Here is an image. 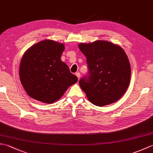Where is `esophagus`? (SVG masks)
<instances>
[{"mask_svg": "<svg viewBox=\"0 0 153 153\" xmlns=\"http://www.w3.org/2000/svg\"><path fill=\"white\" fill-rule=\"evenodd\" d=\"M76 76L77 77V78H78V79H79L80 77H81V74H80V73H79V72H77V73L76 74Z\"/></svg>", "mask_w": 153, "mask_h": 153, "instance_id": "34e87169", "label": "esophagus"}]
</instances>
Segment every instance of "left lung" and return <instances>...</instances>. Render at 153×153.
I'll return each instance as SVG.
<instances>
[{"mask_svg": "<svg viewBox=\"0 0 153 153\" xmlns=\"http://www.w3.org/2000/svg\"><path fill=\"white\" fill-rule=\"evenodd\" d=\"M78 47L88 65L89 76L79 82L88 100L98 106L118 100L130 82L131 67L125 51L118 45L102 40L79 43Z\"/></svg>", "mask_w": 153, "mask_h": 153, "instance_id": "left-lung-1", "label": "left lung"}]
</instances>
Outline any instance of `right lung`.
I'll use <instances>...</instances> for the list:
<instances>
[{
	"label": "right lung",
	"mask_w": 153,
	"mask_h": 153,
	"mask_svg": "<svg viewBox=\"0 0 153 153\" xmlns=\"http://www.w3.org/2000/svg\"><path fill=\"white\" fill-rule=\"evenodd\" d=\"M64 45L44 40L25 52L19 69V79L27 95L44 103L52 104L60 99L77 77L60 60Z\"/></svg>",
	"instance_id": "add662e5"
}]
</instances>
